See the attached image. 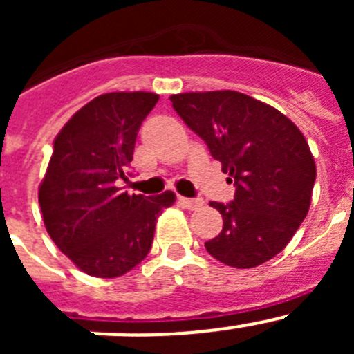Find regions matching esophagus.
<instances>
[{
  "label": "esophagus",
  "mask_w": 354,
  "mask_h": 354,
  "mask_svg": "<svg viewBox=\"0 0 354 354\" xmlns=\"http://www.w3.org/2000/svg\"><path fill=\"white\" fill-rule=\"evenodd\" d=\"M179 204L183 205V207L189 209V211H195V209H200L202 205H204V200L202 198H186V196H179Z\"/></svg>",
  "instance_id": "1"
}]
</instances>
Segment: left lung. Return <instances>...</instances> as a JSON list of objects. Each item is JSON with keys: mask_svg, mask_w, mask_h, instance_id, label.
Instances as JSON below:
<instances>
[{"mask_svg": "<svg viewBox=\"0 0 354 354\" xmlns=\"http://www.w3.org/2000/svg\"><path fill=\"white\" fill-rule=\"evenodd\" d=\"M170 101L236 186L230 204L211 202L223 228L205 250L239 270L264 264L286 248L310 207L315 162L305 136L273 106L234 90Z\"/></svg>", "mask_w": 354, "mask_h": 354, "instance_id": "left-lung-1", "label": "left lung"}]
</instances>
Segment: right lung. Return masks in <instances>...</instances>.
Here are the masks:
<instances>
[{"mask_svg": "<svg viewBox=\"0 0 354 354\" xmlns=\"http://www.w3.org/2000/svg\"><path fill=\"white\" fill-rule=\"evenodd\" d=\"M159 95L111 92L95 97L64 126L39 189L44 225L55 245L86 274L115 278L149 255L159 212L171 192L127 195L140 126Z\"/></svg>", "mask_w": 354, "mask_h": 354, "instance_id": "right-lung-1", "label": "right lung"}]
</instances>
